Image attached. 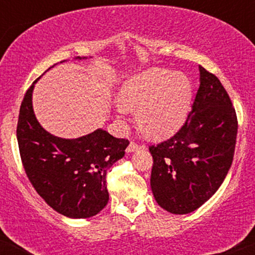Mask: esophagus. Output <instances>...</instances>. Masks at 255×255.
<instances>
[{
	"label": "esophagus",
	"mask_w": 255,
	"mask_h": 255,
	"mask_svg": "<svg viewBox=\"0 0 255 255\" xmlns=\"http://www.w3.org/2000/svg\"><path fill=\"white\" fill-rule=\"evenodd\" d=\"M144 145H140V144H136V142L134 141H130V144L128 145L127 147V152H134V151L139 150V149H144Z\"/></svg>",
	"instance_id": "34e87169"
}]
</instances>
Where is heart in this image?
<instances>
[{
    "instance_id": "1",
    "label": "heart",
    "mask_w": 255,
    "mask_h": 255,
    "mask_svg": "<svg viewBox=\"0 0 255 255\" xmlns=\"http://www.w3.org/2000/svg\"><path fill=\"white\" fill-rule=\"evenodd\" d=\"M122 103L117 111L127 115L138 109L136 122L153 138L170 135L180 128L189 114L192 83L186 75L166 69H150L123 83Z\"/></svg>"
}]
</instances>
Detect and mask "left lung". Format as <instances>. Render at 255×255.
<instances>
[{
  "instance_id": "left-lung-1",
  "label": "left lung",
  "mask_w": 255,
  "mask_h": 255,
  "mask_svg": "<svg viewBox=\"0 0 255 255\" xmlns=\"http://www.w3.org/2000/svg\"><path fill=\"white\" fill-rule=\"evenodd\" d=\"M200 87L185 123L172 138L150 145L151 190L163 209L187 214L215 194L234 159L237 116L215 75L200 66Z\"/></svg>"
}]
</instances>
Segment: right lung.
I'll return each mask as SVG.
<instances>
[{
  "label": "right lung",
  "instance_id": "add662e5",
  "mask_svg": "<svg viewBox=\"0 0 255 255\" xmlns=\"http://www.w3.org/2000/svg\"><path fill=\"white\" fill-rule=\"evenodd\" d=\"M38 78L25 93L16 126L25 173L37 194L58 213L75 219L91 218L108 205L106 174L125 156L129 141L103 129L77 139L49 134L32 110V91Z\"/></svg>",
  "mask_w": 255,
  "mask_h": 255
}]
</instances>
